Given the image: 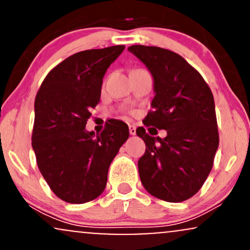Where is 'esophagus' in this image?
Returning <instances> with one entry per match:
<instances>
[{
    "label": "esophagus",
    "mask_w": 250,
    "mask_h": 250,
    "mask_svg": "<svg viewBox=\"0 0 250 250\" xmlns=\"http://www.w3.org/2000/svg\"><path fill=\"white\" fill-rule=\"evenodd\" d=\"M129 133L130 135H136V127L135 125H129Z\"/></svg>",
    "instance_id": "1"
}]
</instances>
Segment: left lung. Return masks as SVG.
Wrapping results in <instances>:
<instances>
[{
	"mask_svg": "<svg viewBox=\"0 0 250 250\" xmlns=\"http://www.w3.org/2000/svg\"><path fill=\"white\" fill-rule=\"evenodd\" d=\"M145 63L154 79L153 110L145 125L167 130L150 136L143 127L137 136L146 143L139 173L149 194L167 202L190 199L203 186L219 148L213 93L201 74L174 51L159 47L128 48Z\"/></svg>",
	"mask_w": 250,
	"mask_h": 250,
	"instance_id": "1",
	"label": "left lung"
}]
</instances>
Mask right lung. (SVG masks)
Here are the masks:
<instances>
[{"instance_id": "right-lung-1", "label": "right lung", "mask_w": 250, "mask_h": 250, "mask_svg": "<svg viewBox=\"0 0 250 250\" xmlns=\"http://www.w3.org/2000/svg\"><path fill=\"white\" fill-rule=\"evenodd\" d=\"M123 50L125 45H113L74 54L48 73L36 94L31 146L48 186L68 203L103 193L109 166L129 137L128 125L119 120L101 134L85 130L103 76Z\"/></svg>"}]
</instances>
